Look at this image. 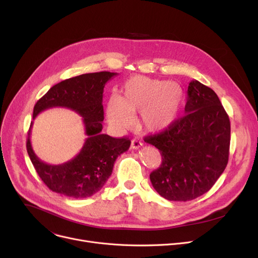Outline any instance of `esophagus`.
Returning a JSON list of instances; mask_svg holds the SVG:
<instances>
[{"instance_id": "obj_1", "label": "esophagus", "mask_w": 258, "mask_h": 258, "mask_svg": "<svg viewBox=\"0 0 258 258\" xmlns=\"http://www.w3.org/2000/svg\"><path fill=\"white\" fill-rule=\"evenodd\" d=\"M142 145H143V143L139 138H134L131 143V147L134 148V150H138V148H140Z\"/></svg>"}]
</instances>
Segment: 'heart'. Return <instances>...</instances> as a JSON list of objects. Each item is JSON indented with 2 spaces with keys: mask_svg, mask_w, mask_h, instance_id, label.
<instances>
[{
  "mask_svg": "<svg viewBox=\"0 0 258 258\" xmlns=\"http://www.w3.org/2000/svg\"><path fill=\"white\" fill-rule=\"evenodd\" d=\"M184 91L175 83L135 75L123 86V95H113L106 106L111 123L130 126L133 114L140 113V125L147 132L160 133L177 120L184 102Z\"/></svg>",
  "mask_w": 258,
  "mask_h": 258,
  "instance_id": "b5f03b06",
  "label": "heart"
}]
</instances>
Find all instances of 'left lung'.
<instances>
[{"mask_svg": "<svg viewBox=\"0 0 258 258\" xmlns=\"http://www.w3.org/2000/svg\"><path fill=\"white\" fill-rule=\"evenodd\" d=\"M185 116L145 141L157 147L161 166L150 178L156 191L175 202L195 200L214 185L229 157L230 120L215 92L189 83Z\"/></svg>", "mask_w": 258, "mask_h": 258, "instance_id": "left-lung-1", "label": "left lung"}]
</instances>
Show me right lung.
I'll use <instances>...</instances> for the list:
<instances>
[{
    "label": "right lung",
    "instance_id": "right-lung-1",
    "mask_svg": "<svg viewBox=\"0 0 258 258\" xmlns=\"http://www.w3.org/2000/svg\"><path fill=\"white\" fill-rule=\"evenodd\" d=\"M117 73H88L60 81L40 98L33 108V120L51 107H67L83 117L88 138L80 152L70 161L51 165L40 160L30 141L27 152L39 178L52 191L73 199L89 198L98 192L112 174L118 156L126 152L131 140L101 134L103 121V88Z\"/></svg>",
    "mask_w": 258,
    "mask_h": 258
}]
</instances>
